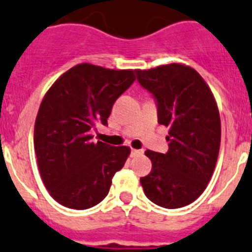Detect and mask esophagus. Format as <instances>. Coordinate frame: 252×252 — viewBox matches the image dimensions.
Returning <instances> with one entry per match:
<instances>
[{"label": "esophagus", "instance_id": "1", "mask_svg": "<svg viewBox=\"0 0 252 252\" xmlns=\"http://www.w3.org/2000/svg\"><path fill=\"white\" fill-rule=\"evenodd\" d=\"M131 154H132V156H139V154H143V150L131 149Z\"/></svg>", "mask_w": 252, "mask_h": 252}]
</instances>
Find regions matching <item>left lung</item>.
I'll list each match as a JSON object with an SVG mask.
<instances>
[{
	"label": "left lung",
	"mask_w": 252,
	"mask_h": 252,
	"mask_svg": "<svg viewBox=\"0 0 252 252\" xmlns=\"http://www.w3.org/2000/svg\"><path fill=\"white\" fill-rule=\"evenodd\" d=\"M137 81L158 103V122L168 127V152L147 150L152 171L140 178L148 199L167 209L182 208L204 192L220 147L216 98L196 70L184 63L136 70Z\"/></svg>",
	"instance_id": "left-lung-1"
}]
</instances>
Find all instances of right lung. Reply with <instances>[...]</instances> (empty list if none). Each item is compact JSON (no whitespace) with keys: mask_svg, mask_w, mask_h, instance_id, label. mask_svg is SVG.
<instances>
[{"mask_svg":"<svg viewBox=\"0 0 252 252\" xmlns=\"http://www.w3.org/2000/svg\"><path fill=\"white\" fill-rule=\"evenodd\" d=\"M135 71L79 63L43 98L34 149L43 184L61 205L83 210L100 203L130 156L128 147L93 143L90 130L98 122L107 125L117 98L134 83Z\"/></svg>","mask_w":252,"mask_h":252,"instance_id":"1","label":"right lung"}]
</instances>
